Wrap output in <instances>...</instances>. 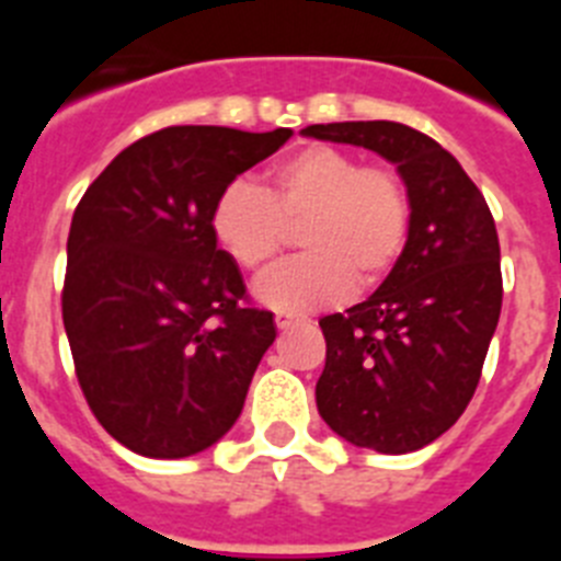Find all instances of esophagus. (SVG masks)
<instances>
[{"label": "esophagus", "mask_w": 561, "mask_h": 561, "mask_svg": "<svg viewBox=\"0 0 561 561\" xmlns=\"http://www.w3.org/2000/svg\"><path fill=\"white\" fill-rule=\"evenodd\" d=\"M297 323V317H291V314H280V311H277L275 314V325L280 331H286V329H291V325Z\"/></svg>", "instance_id": "1"}]
</instances>
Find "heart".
Here are the masks:
<instances>
[{"instance_id": "b5f03b06", "label": "heart", "mask_w": 561, "mask_h": 561, "mask_svg": "<svg viewBox=\"0 0 561 561\" xmlns=\"http://www.w3.org/2000/svg\"><path fill=\"white\" fill-rule=\"evenodd\" d=\"M304 257L255 284L261 306L280 314L334 306L381 284L410 236V196L390 168L362 165L331 146H309L277 162L264 187L232 182L210 210L213 241L238 270L261 272L284 247L286 225H300Z\"/></svg>"}]
</instances>
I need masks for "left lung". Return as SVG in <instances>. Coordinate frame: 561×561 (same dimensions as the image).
Listing matches in <instances>:
<instances>
[{"label":"left lung","instance_id":"left-lung-1","mask_svg":"<svg viewBox=\"0 0 561 561\" xmlns=\"http://www.w3.org/2000/svg\"><path fill=\"white\" fill-rule=\"evenodd\" d=\"M304 137L345 142L396 165L410 236L379 289L320 320L325 368L317 410L340 438L408 455L447 433L483 370L503 306L494 219L460 162L433 137L390 121L329 123Z\"/></svg>","mask_w":561,"mask_h":561}]
</instances>
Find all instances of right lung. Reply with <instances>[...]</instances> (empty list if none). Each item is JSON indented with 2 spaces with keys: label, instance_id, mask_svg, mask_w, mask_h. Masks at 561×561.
I'll return each instance as SVG.
<instances>
[{
  "label": "right lung",
  "instance_id": "1",
  "mask_svg": "<svg viewBox=\"0 0 561 561\" xmlns=\"http://www.w3.org/2000/svg\"><path fill=\"white\" fill-rule=\"evenodd\" d=\"M291 128L171 126L121 151L83 193L67 238L64 329L89 408L142 458H187L225 438L272 311L216 247L210 210Z\"/></svg>",
  "mask_w": 561,
  "mask_h": 561
}]
</instances>
